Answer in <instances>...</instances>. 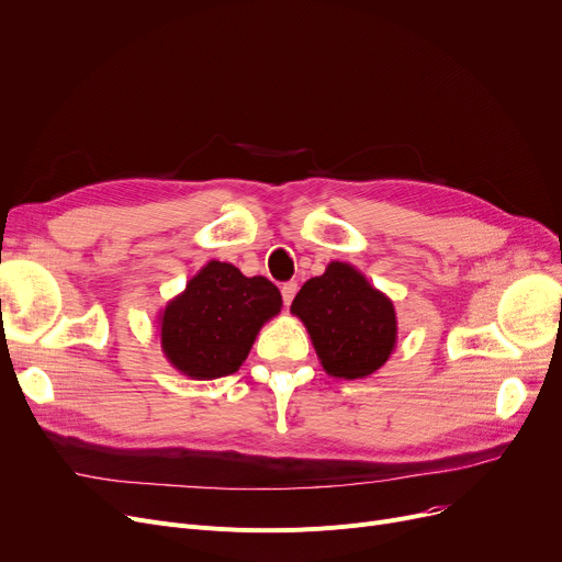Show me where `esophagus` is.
I'll list each match as a JSON object with an SVG mask.
<instances>
[{
	"instance_id": "esophagus-1",
	"label": "esophagus",
	"mask_w": 562,
	"mask_h": 562,
	"mask_svg": "<svg viewBox=\"0 0 562 562\" xmlns=\"http://www.w3.org/2000/svg\"><path fill=\"white\" fill-rule=\"evenodd\" d=\"M280 291H282V301H284V305L289 307V305H291V301H293V296H296V291H299V282H293V280H291V282H284Z\"/></svg>"
}]
</instances>
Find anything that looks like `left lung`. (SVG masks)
Masks as SVG:
<instances>
[{"mask_svg": "<svg viewBox=\"0 0 562 562\" xmlns=\"http://www.w3.org/2000/svg\"><path fill=\"white\" fill-rule=\"evenodd\" d=\"M312 337L316 356L335 378H367L385 364L396 346L394 303L344 261L303 284L291 303Z\"/></svg>", "mask_w": 562, "mask_h": 562, "instance_id": "left-lung-1", "label": "left lung"}]
</instances>
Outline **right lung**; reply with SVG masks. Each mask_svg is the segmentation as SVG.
<instances>
[{
  "mask_svg": "<svg viewBox=\"0 0 562 562\" xmlns=\"http://www.w3.org/2000/svg\"><path fill=\"white\" fill-rule=\"evenodd\" d=\"M282 307L278 286L246 278L236 266L210 261L159 316L168 362L195 380L239 371L266 321Z\"/></svg>",
  "mask_w": 562,
  "mask_h": 562,
  "instance_id": "obj_1",
  "label": "right lung"
}]
</instances>
